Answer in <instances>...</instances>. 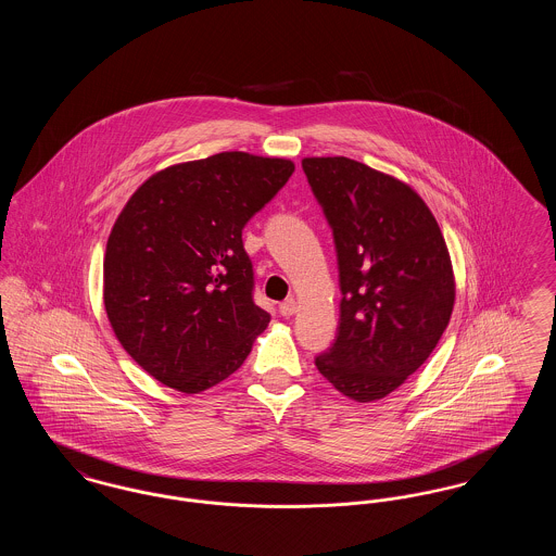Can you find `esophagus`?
I'll return each instance as SVG.
<instances>
[{
    "label": "esophagus",
    "mask_w": 556,
    "mask_h": 556,
    "mask_svg": "<svg viewBox=\"0 0 556 556\" xmlns=\"http://www.w3.org/2000/svg\"><path fill=\"white\" fill-rule=\"evenodd\" d=\"M295 311H298V304H295L293 298H288V300H283V302L279 304V313H281L283 317H291Z\"/></svg>",
    "instance_id": "1"
}]
</instances>
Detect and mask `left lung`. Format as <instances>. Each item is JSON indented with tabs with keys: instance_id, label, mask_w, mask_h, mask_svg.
<instances>
[{
	"instance_id": "8db88e82",
	"label": "left lung",
	"mask_w": 556,
	"mask_h": 556,
	"mask_svg": "<svg viewBox=\"0 0 556 556\" xmlns=\"http://www.w3.org/2000/svg\"><path fill=\"white\" fill-rule=\"evenodd\" d=\"M302 168L333 231L340 325L315 358L344 396H388L424 365L454 306L448 248L424 200L363 162L304 159Z\"/></svg>"
}]
</instances>
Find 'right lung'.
Wrapping results in <instances>:
<instances>
[{"label": "right lung", "mask_w": 556, "mask_h": 556, "mask_svg": "<svg viewBox=\"0 0 556 556\" xmlns=\"http://www.w3.org/2000/svg\"><path fill=\"white\" fill-rule=\"evenodd\" d=\"M291 173V160L220 152L160 170L118 214L104 258L108 318L160 383L204 392L265 331L241 231Z\"/></svg>", "instance_id": "obj_1"}]
</instances>
